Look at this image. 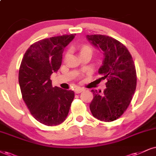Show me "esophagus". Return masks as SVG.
<instances>
[{"mask_svg":"<svg viewBox=\"0 0 156 156\" xmlns=\"http://www.w3.org/2000/svg\"><path fill=\"white\" fill-rule=\"evenodd\" d=\"M84 89L83 88H76V89L74 90V92H75V93H76V94H79V93H82V91H84Z\"/></svg>","mask_w":156,"mask_h":156,"instance_id":"esophagus-1","label":"esophagus"}]
</instances>
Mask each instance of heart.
<instances>
[{
	"label": "heart",
	"instance_id": "1",
	"mask_svg": "<svg viewBox=\"0 0 156 156\" xmlns=\"http://www.w3.org/2000/svg\"><path fill=\"white\" fill-rule=\"evenodd\" d=\"M82 51H91L92 52V50L90 48V47H87V46H85V47H84L83 48L82 50Z\"/></svg>",
	"mask_w": 156,
	"mask_h": 156
}]
</instances>
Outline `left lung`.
<instances>
[{
    "mask_svg": "<svg viewBox=\"0 0 156 156\" xmlns=\"http://www.w3.org/2000/svg\"><path fill=\"white\" fill-rule=\"evenodd\" d=\"M88 41L103 53L98 69L101 79H106L103 93L94 91L90 109L95 118L113 122L126 110L137 86V74L132 57L125 46L109 36L92 34Z\"/></svg>",
    "mask_w": 156,
    "mask_h": 156,
    "instance_id": "8db88e82",
    "label": "left lung"
}]
</instances>
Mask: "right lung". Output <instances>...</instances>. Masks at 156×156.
<instances>
[{
  "instance_id": "1",
  "label": "right lung",
  "mask_w": 156,
  "mask_h": 156,
  "mask_svg": "<svg viewBox=\"0 0 156 156\" xmlns=\"http://www.w3.org/2000/svg\"><path fill=\"white\" fill-rule=\"evenodd\" d=\"M76 34L43 39L29 48L19 71L22 98L33 117L47 126H56L66 119L74 98L72 90L53 87L50 79L61 66L64 48Z\"/></svg>"
}]
</instances>
